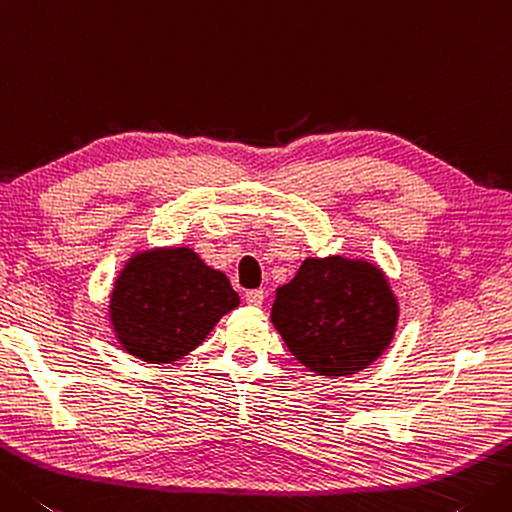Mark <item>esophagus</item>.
I'll return each mask as SVG.
<instances>
[{"label":"esophagus","mask_w":512,"mask_h":512,"mask_svg":"<svg viewBox=\"0 0 512 512\" xmlns=\"http://www.w3.org/2000/svg\"><path fill=\"white\" fill-rule=\"evenodd\" d=\"M246 304H250V306H262V304H264V290H262V288L248 290V293H246Z\"/></svg>","instance_id":"1"}]
</instances>
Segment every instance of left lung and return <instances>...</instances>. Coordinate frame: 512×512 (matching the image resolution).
I'll return each mask as SVG.
<instances>
[{
	"instance_id": "8db88e82",
	"label": "left lung",
	"mask_w": 512,
	"mask_h": 512,
	"mask_svg": "<svg viewBox=\"0 0 512 512\" xmlns=\"http://www.w3.org/2000/svg\"><path fill=\"white\" fill-rule=\"evenodd\" d=\"M397 297L382 268L342 255L306 257L279 286L270 322L299 364L324 377L370 366L393 342Z\"/></svg>"
}]
</instances>
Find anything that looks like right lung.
Wrapping results in <instances>:
<instances>
[{
  "label": "right lung",
  "mask_w": 512,
  "mask_h": 512,
  "mask_svg": "<svg viewBox=\"0 0 512 512\" xmlns=\"http://www.w3.org/2000/svg\"><path fill=\"white\" fill-rule=\"evenodd\" d=\"M239 295L222 270L193 248H153L133 255L110 293V326L126 353L173 364L204 342Z\"/></svg>",
  "instance_id": "add662e5"
}]
</instances>
